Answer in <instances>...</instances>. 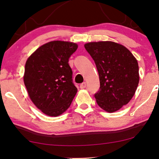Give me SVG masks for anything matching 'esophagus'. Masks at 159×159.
<instances>
[{"label":"esophagus","mask_w":159,"mask_h":159,"mask_svg":"<svg viewBox=\"0 0 159 159\" xmlns=\"http://www.w3.org/2000/svg\"><path fill=\"white\" fill-rule=\"evenodd\" d=\"M80 88L81 89H84L86 88V82H83V83H82L80 85Z\"/></svg>","instance_id":"34e87169"}]
</instances>
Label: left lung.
<instances>
[{
  "label": "left lung",
  "instance_id": "obj_1",
  "mask_svg": "<svg viewBox=\"0 0 159 159\" xmlns=\"http://www.w3.org/2000/svg\"><path fill=\"white\" fill-rule=\"evenodd\" d=\"M96 65L100 88L94 96L100 107L112 113L129 103L139 83L138 61L122 45L111 41L84 45Z\"/></svg>",
  "mask_w": 159,
  "mask_h": 159
}]
</instances>
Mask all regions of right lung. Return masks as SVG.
<instances>
[{"label": "right lung", "mask_w": 159, "mask_h": 159, "mask_svg": "<svg viewBox=\"0 0 159 159\" xmlns=\"http://www.w3.org/2000/svg\"><path fill=\"white\" fill-rule=\"evenodd\" d=\"M77 47L74 43L51 41L38 48L26 62L24 82L28 94L48 116L63 114L77 92L68 63Z\"/></svg>", "instance_id": "1"}]
</instances>
